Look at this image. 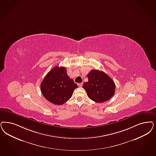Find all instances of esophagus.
<instances>
[{"instance_id":"esophagus-1","label":"esophagus","mask_w":156,"mask_h":156,"mask_svg":"<svg viewBox=\"0 0 156 156\" xmlns=\"http://www.w3.org/2000/svg\"><path fill=\"white\" fill-rule=\"evenodd\" d=\"M77 85H78V86H79V87H82L83 83H78Z\"/></svg>"}]
</instances>
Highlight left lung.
I'll use <instances>...</instances> for the list:
<instances>
[{
    "label": "left lung",
    "instance_id": "1",
    "mask_svg": "<svg viewBox=\"0 0 156 156\" xmlns=\"http://www.w3.org/2000/svg\"><path fill=\"white\" fill-rule=\"evenodd\" d=\"M87 76L88 81L83 83V88L91 100L99 103L105 102L114 95L115 84L104 72L92 70Z\"/></svg>",
    "mask_w": 156,
    "mask_h": 156
}]
</instances>
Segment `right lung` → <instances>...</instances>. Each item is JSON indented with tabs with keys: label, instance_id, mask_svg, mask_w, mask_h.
Returning <instances> with one entry per match:
<instances>
[{
	"label": "right lung",
	"instance_id": "add662e5",
	"mask_svg": "<svg viewBox=\"0 0 156 156\" xmlns=\"http://www.w3.org/2000/svg\"><path fill=\"white\" fill-rule=\"evenodd\" d=\"M77 87L76 84L67 75L64 67L53 68L41 83L44 97L55 105H62L67 102Z\"/></svg>",
	"mask_w": 156,
	"mask_h": 156
}]
</instances>
